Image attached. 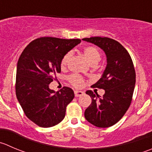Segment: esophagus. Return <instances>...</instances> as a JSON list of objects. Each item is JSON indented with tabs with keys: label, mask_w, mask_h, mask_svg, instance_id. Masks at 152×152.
I'll list each match as a JSON object with an SVG mask.
<instances>
[{
	"label": "esophagus",
	"mask_w": 152,
	"mask_h": 152,
	"mask_svg": "<svg viewBox=\"0 0 152 152\" xmlns=\"http://www.w3.org/2000/svg\"><path fill=\"white\" fill-rule=\"evenodd\" d=\"M74 94H75V96L78 97V96H80L83 95L84 92H82V91H76L74 92Z\"/></svg>",
	"instance_id": "obj_1"
}]
</instances>
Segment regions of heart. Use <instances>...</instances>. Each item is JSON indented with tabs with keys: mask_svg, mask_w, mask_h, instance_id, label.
I'll use <instances>...</instances> for the list:
<instances>
[{
	"mask_svg": "<svg viewBox=\"0 0 152 152\" xmlns=\"http://www.w3.org/2000/svg\"><path fill=\"white\" fill-rule=\"evenodd\" d=\"M84 55L85 56L88 61H89L91 65H96L101 59V54L99 50L93 46H88L84 48L83 50ZM71 53H67L63 56L62 59L61 61V67L64 68L67 66V62L70 58ZM69 81L70 83L75 87H81L83 84V79L80 76L77 74H73L69 76Z\"/></svg>",
	"mask_w": 152,
	"mask_h": 152,
	"instance_id": "1",
	"label": "heart"
}]
</instances>
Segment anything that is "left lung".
I'll return each mask as SVG.
<instances>
[{"label": "left lung", "instance_id": "8db88e82", "mask_svg": "<svg viewBox=\"0 0 152 152\" xmlns=\"http://www.w3.org/2000/svg\"><path fill=\"white\" fill-rule=\"evenodd\" d=\"M82 40L101 48L107 57V65L94 88L104 90L102 97L92 91L86 94L91 104L85 110V117L99 128H107L120 121L129 109L133 96L136 73L129 52L120 43L107 37H91Z\"/></svg>", "mask_w": 152, "mask_h": 152}]
</instances>
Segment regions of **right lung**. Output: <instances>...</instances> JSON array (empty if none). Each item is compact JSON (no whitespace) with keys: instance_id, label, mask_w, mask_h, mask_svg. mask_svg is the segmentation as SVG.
Here are the masks:
<instances>
[{"instance_id":"obj_1","label":"right lung","mask_w":152,"mask_h":152,"mask_svg":"<svg viewBox=\"0 0 152 152\" xmlns=\"http://www.w3.org/2000/svg\"><path fill=\"white\" fill-rule=\"evenodd\" d=\"M80 39L42 37L25 48L18 61L15 93L25 115L37 126L49 128L65 117L66 107L74 98L71 88L55 92L49 85L61 72V61Z\"/></svg>"}]
</instances>
